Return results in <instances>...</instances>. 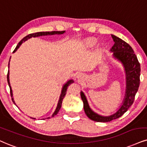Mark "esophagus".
<instances>
[{
  "mask_svg": "<svg viewBox=\"0 0 147 147\" xmlns=\"http://www.w3.org/2000/svg\"><path fill=\"white\" fill-rule=\"evenodd\" d=\"M81 76H82V75H78V78H80Z\"/></svg>",
  "mask_w": 147,
  "mask_h": 147,
  "instance_id": "obj_1",
  "label": "esophagus"
}]
</instances>
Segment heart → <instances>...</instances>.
<instances>
[{"mask_svg": "<svg viewBox=\"0 0 147 147\" xmlns=\"http://www.w3.org/2000/svg\"><path fill=\"white\" fill-rule=\"evenodd\" d=\"M97 39L95 38H90V39H88L85 41V46L87 48H91L97 43Z\"/></svg>", "mask_w": 147, "mask_h": 147, "instance_id": "b5f03b06", "label": "heart"}]
</instances>
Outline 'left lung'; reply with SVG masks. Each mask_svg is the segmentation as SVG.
<instances>
[{"label":"left lung","instance_id":"obj_1","mask_svg":"<svg viewBox=\"0 0 147 147\" xmlns=\"http://www.w3.org/2000/svg\"><path fill=\"white\" fill-rule=\"evenodd\" d=\"M112 37L115 41V44L112 47L110 51L113 52L114 57L119 60L123 64L125 69L127 76L126 94L120 109L109 117H102L92 111L88 106L86 97L83 92L81 91L80 95L83 101L85 114L90 119L97 122H110L121 117L133 104L135 95L140 86V64L134 50L127 43L120 38L112 35Z\"/></svg>","mask_w":147,"mask_h":147}]
</instances>
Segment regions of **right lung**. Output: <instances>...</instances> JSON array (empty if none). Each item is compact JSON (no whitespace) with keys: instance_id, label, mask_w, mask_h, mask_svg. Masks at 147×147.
<instances>
[{"instance_id":"add662e5","label":"right lung","mask_w":147,"mask_h":147,"mask_svg":"<svg viewBox=\"0 0 147 147\" xmlns=\"http://www.w3.org/2000/svg\"><path fill=\"white\" fill-rule=\"evenodd\" d=\"M65 32V30H63V31H50V32H35V33H31V34H29L28 35L26 36L25 37H24L22 40L20 41L19 43L18 44V46H16V48H15V50H13V52H15L16 50H18V48H19L20 46L22 43L24 41H26L27 39H29V38H31V37H39V36H43V35H55V34H63ZM9 63L8 65V67H9ZM7 82H8V84H9V86L10 88V94H11V96H13V94H12V90H11V86H10V82H9V71H8V73H7ZM74 82V80H69L65 84L64 86H63V89H62V91H61V95L60 96V98H59V103H58V105H57V108H56V110L54 111V114L52 115V117H53L55 116L56 115H57V113L59 112V110L61 109V105H62V102H63V98H64L65 95H66L67 93V89L68 86H69V84H71V83ZM12 101L15 104V102H14L13 101V99L12 98ZM50 119V117H48L47 118V119Z\"/></svg>"}]
</instances>
